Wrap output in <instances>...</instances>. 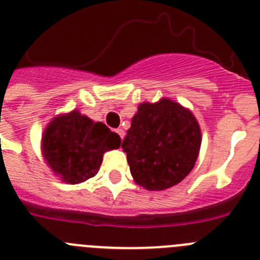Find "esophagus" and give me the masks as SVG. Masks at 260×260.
<instances>
[{
	"instance_id": "1",
	"label": "esophagus",
	"mask_w": 260,
	"mask_h": 260,
	"mask_svg": "<svg viewBox=\"0 0 260 260\" xmlns=\"http://www.w3.org/2000/svg\"><path fill=\"white\" fill-rule=\"evenodd\" d=\"M116 133H117V134L119 135V137H121V139H122V138L125 137V132H123L122 128H117V130H116Z\"/></svg>"
}]
</instances>
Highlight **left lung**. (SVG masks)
Wrapping results in <instances>:
<instances>
[{
	"mask_svg": "<svg viewBox=\"0 0 260 260\" xmlns=\"http://www.w3.org/2000/svg\"><path fill=\"white\" fill-rule=\"evenodd\" d=\"M201 128L190 110L169 99L143 103L122 142L133 178L147 190L180 183L194 168Z\"/></svg>",
	"mask_w": 260,
	"mask_h": 260,
	"instance_id": "obj_1",
	"label": "left lung"
}]
</instances>
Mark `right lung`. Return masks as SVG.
<instances>
[{"label": "right lung", "mask_w": 260, "mask_h": 260, "mask_svg": "<svg viewBox=\"0 0 260 260\" xmlns=\"http://www.w3.org/2000/svg\"><path fill=\"white\" fill-rule=\"evenodd\" d=\"M119 146L118 134L78 110L56 117L43 135V153L48 165L69 183L83 182L95 176L103 153Z\"/></svg>", "instance_id": "add662e5"}]
</instances>
